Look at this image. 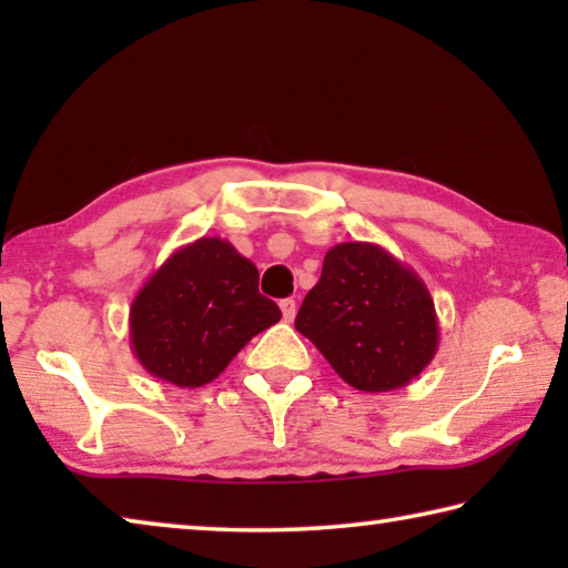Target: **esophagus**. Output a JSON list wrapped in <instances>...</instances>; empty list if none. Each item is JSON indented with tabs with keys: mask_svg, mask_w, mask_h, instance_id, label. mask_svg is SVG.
Instances as JSON below:
<instances>
[{
	"mask_svg": "<svg viewBox=\"0 0 568 568\" xmlns=\"http://www.w3.org/2000/svg\"><path fill=\"white\" fill-rule=\"evenodd\" d=\"M281 311H283V318L291 323L295 318V311H297V303L293 301V297H285V301H281Z\"/></svg>",
	"mask_w": 568,
	"mask_h": 568,
	"instance_id": "1",
	"label": "esophagus"
}]
</instances>
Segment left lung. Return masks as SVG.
Listing matches in <instances>:
<instances>
[{
    "label": "left lung",
    "instance_id": "obj_1",
    "mask_svg": "<svg viewBox=\"0 0 568 568\" xmlns=\"http://www.w3.org/2000/svg\"><path fill=\"white\" fill-rule=\"evenodd\" d=\"M333 371L363 393L408 386L438 351L426 283L376 243H338L295 318Z\"/></svg>",
    "mask_w": 568,
    "mask_h": 568
}]
</instances>
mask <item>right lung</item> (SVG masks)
<instances>
[{"label": "right lung", "mask_w": 568, "mask_h": 568, "mask_svg": "<svg viewBox=\"0 0 568 568\" xmlns=\"http://www.w3.org/2000/svg\"><path fill=\"white\" fill-rule=\"evenodd\" d=\"M257 277V267L223 237L178 247L130 305L134 358L178 388L215 381L247 341L281 321Z\"/></svg>", "instance_id": "right-lung-1"}]
</instances>
